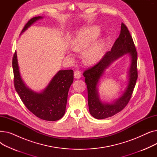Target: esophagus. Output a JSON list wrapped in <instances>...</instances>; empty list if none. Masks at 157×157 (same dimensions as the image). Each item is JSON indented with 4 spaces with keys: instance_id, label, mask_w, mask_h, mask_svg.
Instances as JSON below:
<instances>
[{
    "instance_id": "34e87169",
    "label": "esophagus",
    "mask_w": 157,
    "mask_h": 157,
    "mask_svg": "<svg viewBox=\"0 0 157 157\" xmlns=\"http://www.w3.org/2000/svg\"><path fill=\"white\" fill-rule=\"evenodd\" d=\"M81 72L80 71L77 70L74 72V77H75L76 78L79 79L81 78Z\"/></svg>"
}]
</instances>
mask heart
I'll use <instances>...</instances> for the list:
<instances>
[{
  "label": "heart",
  "instance_id": "1",
  "mask_svg": "<svg viewBox=\"0 0 157 157\" xmlns=\"http://www.w3.org/2000/svg\"><path fill=\"white\" fill-rule=\"evenodd\" d=\"M99 34V29L97 27L85 29L75 37L71 43V48L74 51H81L86 48L93 43ZM104 45L102 42L95 43L88 48L83 55L84 61L88 64H94L99 60L102 55Z\"/></svg>",
  "mask_w": 157,
  "mask_h": 157
}]
</instances>
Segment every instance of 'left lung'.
Returning a JSON list of instances; mask_svg holds the SVG:
<instances>
[{
    "label": "left lung",
    "mask_w": 157,
    "mask_h": 157,
    "mask_svg": "<svg viewBox=\"0 0 157 157\" xmlns=\"http://www.w3.org/2000/svg\"><path fill=\"white\" fill-rule=\"evenodd\" d=\"M125 54L131 57L129 84L123 96L113 104H103L99 100L96 86L105 69L114 60ZM137 53L128 28L121 23L120 34L110 52H107L102 59L83 72L88 89V103L90 113L97 119H104L116 114L125 108L132 95L138 77Z\"/></svg>",
    "instance_id": "1"
}]
</instances>
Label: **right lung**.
Instances as JSON below:
<instances>
[{
    "label": "right lung",
    "mask_w": 157,
    "mask_h": 157,
    "mask_svg": "<svg viewBox=\"0 0 157 157\" xmlns=\"http://www.w3.org/2000/svg\"><path fill=\"white\" fill-rule=\"evenodd\" d=\"M41 18L36 16L31 18L21 33ZM12 65L14 88L26 108L37 117L44 120L53 121L62 118L65 112L69 90L74 80V71L71 69L59 71L44 91L38 94L27 88L22 81L16 52Z\"/></svg>",
    "instance_id": "right-lung-1"
}]
</instances>
